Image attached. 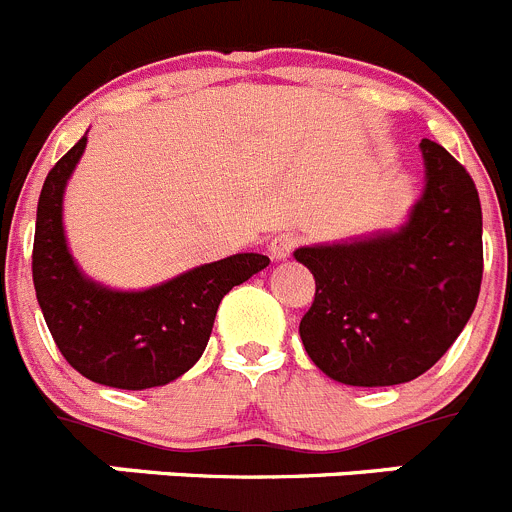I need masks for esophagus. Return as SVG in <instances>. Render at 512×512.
Segmentation results:
<instances>
[{
  "label": "esophagus",
  "mask_w": 512,
  "mask_h": 512,
  "mask_svg": "<svg viewBox=\"0 0 512 512\" xmlns=\"http://www.w3.org/2000/svg\"><path fill=\"white\" fill-rule=\"evenodd\" d=\"M297 243H299V238L294 236V233H279V236H274L269 241L271 259H274V261L289 259L294 248H297Z\"/></svg>",
  "instance_id": "34e87169"
}]
</instances>
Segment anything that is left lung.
Segmentation results:
<instances>
[{"mask_svg": "<svg viewBox=\"0 0 512 512\" xmlns=\"http://www.w3.org/2000/svg\"><path fill=\"white\" fill-rule=\"evenodd\" d=\"M424 192L396 231L294 251L317 292L299 322L312 363L345 386H398L437 363L482 281L480 195L442 144L421 139Z\"/></svg>", "mask_w": 512, "mask_h": 512, "instance_id": "left-lung-1", "label": "left lung"}]
</instances>
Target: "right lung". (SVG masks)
Wrapping results in <instances>:
<instances>
[{
    "label": "right lung",
    "instance_id": "add662e5",
    "mask_svg": "<svg viewBox=\"0 0 512 512\" xmlns=\"http://www.w3.org/2000/svg\"><path fill=\"white\" fill-rule=\"evenodd\" d=\"M86 137L45 177L37 203L32 281L42 317L63 358L88 381L144 391L167 386L198 363L215 312L233 287L269 266V256L236 253L139 292L103 287L70 256L63 195Z\"/></svg>",
    "mask_w": 512,
    "mask_h": 512
}]
</instances>
